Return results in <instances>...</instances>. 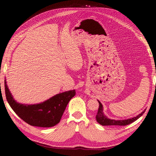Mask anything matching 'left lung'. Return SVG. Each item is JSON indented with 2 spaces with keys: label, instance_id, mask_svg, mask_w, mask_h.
Returning <instances> with one entry per match:
<instances>
[{
  "label": "left lung",
  "instance_id": "left-lung-1",
  "mask_svg": "<svg viewBox=\"0 0 156 156\" xmlns=\"http://www.w3.org/2000/svg\"><path fill=\"white\" fill-rule=\"evenodd\" d=\"M98 104H99V107L98 109V112L97 114V117H96V119H97V121L98 122L99 124H101L102 125H119V126H125V125H127L132 123V122H134L135 121H136L137 119H138L140 117H141L143 114L145 112V111H143L141 114L138 115L137 117L131 118V119H127V120H122V121H115V120H112V119H108L106 116L104 115L103 112H102V110H103V108H102V105L100 101H98Z\"/></svg>",
  "mask_w": 156,
  "mask_h": 156
}]
</instances>
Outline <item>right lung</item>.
Returning a JSON list of instances; mask_svg holds the SVG:
<instances>
[{"label": "right lung", "instance_id": "right-lung-1", "mask_svg": "<svg viewBox=\"0 0 156 156\" xmlns=\"http://www.w3.org/2000/svg\"><path fill=\"white\" fill-rule=\"evenodd\" d=\"M6 98L15 113L29 125L40 127H51L57 125L69 101L76 94L75 90L56 94L42 103L21 105L17 103L5 82Z\"/></svg>", "mask_w": 156, "mask_h": 156}]
</instances>
